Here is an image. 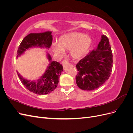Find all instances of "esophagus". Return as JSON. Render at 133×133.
<instances>
[{
  "label": "esophagus",
  "mask_w": 133,
  "mask_h": 133,
  "mask_svg": "<svg viewBox=\"0 0 133 133\" xmlns=\"http://www.w3.org/2000/svg\"><path fill=\"white\" fill-rule=\"evenodd\" d=\"M62 64H63V65L65 66V65H68V64H69V62H68V60H63Z\"/></svg>",
  "instance_id": "obj_1"
}]
</instances>
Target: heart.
<instances>
[{
  "label": "heart",
  "mask_w": 133,
  "mask_h": 133,
  "mask_svg": "<svg viewBox=\"0 0 133 133\" xmlns=\"http://www.w3.org/2000/svg\"><path fill=\"white\" fill-rule=\"evenodd\" d=\"M92 45V40L85 34L71 32L60 37L59 44L54 43L52 49L56 54L62 55L64 50H70L71 56L75 59H80L87 56Z\"/></svg>",
  "instance_id": "b5f03b06"
}]
</instances>
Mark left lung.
Masks as SVG:
<instances>
[{
	"mask_svg": "<svg viewBox=\"0 0 133 133\" xmlns=\"http://www.w3.org/2000/svg\"><path fill=\"white\" fill-rule=\"evenodd\" d=\"M109 39L102 35L95 50H92L76 64L78 73L76 83L84 90H92L102 86L109 78L112 67V55Z\"/></svg>",
	"mask_w": 133,
	"mask_h": 133,
	"instance_id": "obj_1",
	"label": "left lung"
}]
</instances>
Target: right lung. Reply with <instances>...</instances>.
<instances>
[{
	"instance_id": "1",
	"label": "right lung",
	"mask_w": 133,
	"mask_h": 133,
	"mask_svg": "<svg viewBox=\"0 0 133 133\" xmlns=\"http://www.w3.org/2000/svg\"><path fill=\"white\" fill-rule=\"evenodd\" d=\"M52 32L48 31L43 33H30L23 39L18 48L17 58L23 55L26 50L32 48H41L49 49L53 42ZM49 62L44 73L37 80L31 81L24 78L17 71L22 83L26 89L38 95L49 94L55 89L59 83V79L63 70L62 64L52 61L49 53L46 54Z\"/></svg>"
}]
</instances>
